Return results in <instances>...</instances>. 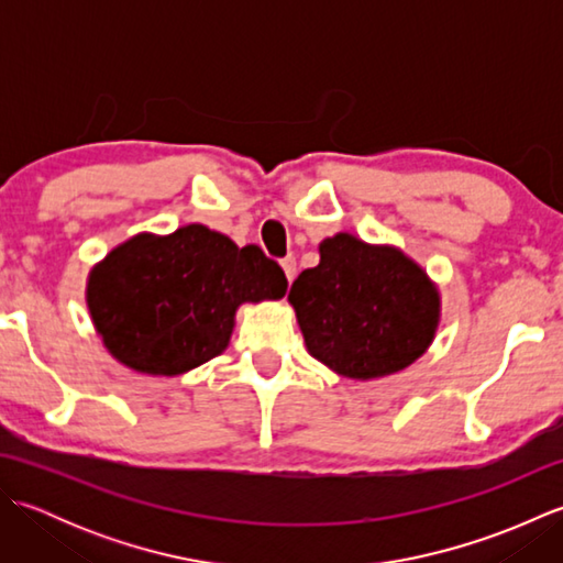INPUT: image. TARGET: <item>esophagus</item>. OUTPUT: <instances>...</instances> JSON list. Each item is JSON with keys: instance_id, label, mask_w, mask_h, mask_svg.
Returning a JSON list of instances; mask_svg holds the SVG:
<instances>
[{"instance_id": "1", "label": "esophagus", "mask_w": 563, "mask_h": 563, "mask_svg": "<svg viewBox=\"0 0 563 563\" xmlns=\"http://www.w3.org/2000/svg\"><path fill=\"white\" fill-rule=\"evenodd\" d=\"M280 266H283V271H285V278H288V283H292V280H295V273H297V261H295V256H285V258L280 261Z\"/></svg>"}]
</instances>
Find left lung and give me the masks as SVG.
Segmentation results:
<instances>
[{
    "label": "left lung",
    "instance_id": "left-lung-1",
    "mask_svg": "<svg viewBox=\"0 0 563 563\" xmlns=\"http://www.w3.org/2000/svg\"><path fill=\"white\" fill-rule=\"evenodd\" d=\"M319 256V266L297 275L288 295L317 361L343 377L373 379L426 353L440 297L411 258L353 234L324 239Z\"/></svg>",
    "mask_w": 563,
    "mask_h": 563
}]
</instances>
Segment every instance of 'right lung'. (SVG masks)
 <instances>
[{"instance_id":"1","label":"right lung","mask_w":563,"mask_h":563,"mask_svg":"<svg viewBox=\"0 0 563 563\" xmlns=\"http://www.w3.org/2000/svg\"><path fill=\"white\" fill-rule=\"evenodd\" d=\"M288 290L258 246L188 224L169 236L137 234L89 275L87 302L106 349L147 375H181L220 355L242 302Z\"/></svg>"}]
</instances>
